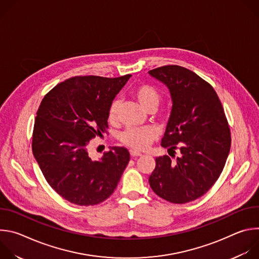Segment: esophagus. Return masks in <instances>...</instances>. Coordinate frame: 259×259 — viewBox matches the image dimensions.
<instances>
[{"label": "esophagus", "mask_w": 259, "mask_h": 259, "mask_svg": "<svg viewBox=\"0 0 259 259\" xmlns=\"http://www.w3.org/2000/svg\"><path fill=\"white\" fill-rule=\"evenodd\" d=\"M130 155H131V157H139V156H141V153L136 152L134 150H130Z\"/></svg>", "instance_id": "esophagus-1"}]
</instances>
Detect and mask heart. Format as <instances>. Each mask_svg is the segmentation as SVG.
I'll list each match as a JSON object with an SVG mask.
<instances>
[{"mask_svg": "<svg viewBox=\"0 0 259 259\" xmlns=\"http://www.w3.org/2000/svg\"><path fill=\"white\" fill-rule=\"evenodd\" d=\"M133 93L143 108H146L147 106L153 104L158 105L160 100L159 93L153 87L147 85L136 87ZM119 106V100H114L112 104L109 105L107 113L108 121L113 122L117 119ZM156 135V131L152 128H127L121 133L120 140L123 144L134 151H144L150 146Z\"/></svg>", "mask_w": 259, "mask_h": 259, "instance_id": "b5f03b06", "label": "heart"}]
</instances>
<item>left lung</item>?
I'll list each match as a JSON object with an SVG mask.
<instances>
[{
	"mask_svg": "<svg viewBox=\"0 0 259 259\" xmlns=\"http://www.w3.org/2000/svg\"><path fill=\"white\" fill-rule=\"evenodd\" d=\"M169 90L172 109L161 145L180 156L156 159L149 181L162 199L184 204L206 194L218 179L231 149V131L213 87L194 71L165 65L149 71Z\"/></svg>",
	"mask_w": 259,
	"mask_h": 259,
	"instance_id": "1",
	"label": "left lung"
}]
</instances>
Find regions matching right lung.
Listing matches in <instances>:
<instances>
[{
  "instance_id": "1",
  "label": "right lung",
  "mask_w": 259,
  "mask_h": 259,
  "mask_svg": "<svg viewBox=\"0 0 259 259\" xmlns=\"http://www.w3.org/2000/svg\"><path fill=\"white\" fill-rule=\"evenodd\" d=\"M131 75L85 76L58 84L43 98L34 121L32 154L50 187L63 199L93 206L116 190L130 160L113 146L98 160L88 153L91 139L107 127V113Z\"/></svg>"
}]
</instances>
